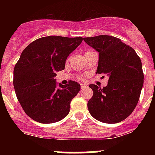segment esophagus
Listing matches in <instances>:
<instances>
[{
    "label": "esophagus",
    "mask_w": 155,
    "mask_h": 155,
    "mask_svg": "<svg viewBox=\"0 0 155 155\" xmlns=\"http://www.w3.org/2000/svg\"><path fill=\"white\" fill-rule=\"evenodd\" d=\"M81 89H84V88H86V87H87V84H81Z\"/></svg>",
    "instance_id": "esophagus-1"
}]
</instances>
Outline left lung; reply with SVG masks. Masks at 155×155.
<instances>
[{"label":"left lung","instance_id":"1","mask_svg":"<svg viewBox=\"0 0 155 155\" xmlns=\"http://www.w3.org/2000/svg\"><path fill=\"white\" fill-rule=\"evenodd\" d=\"M99 53L97 74L109 76L106 87L90 84L93 96L87 109L95 120L117 124L127 119L136 108L143 84L140 58L135 50L111 35L84 38Z\"/></svg>","mask_w":155,"mask_h":155}]
</instances>
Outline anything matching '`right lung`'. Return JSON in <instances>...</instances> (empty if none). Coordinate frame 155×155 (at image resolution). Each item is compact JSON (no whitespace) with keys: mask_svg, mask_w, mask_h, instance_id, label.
<instances>
[{"mask_svg":"<svg viewBox=\"0 0 155 155\" xmlns=\"http://www.w3.org/2000/svg\"><path fill=\"white\" fill-rule=\"evenodd\" d=\"M82 37H42L22 51L14 69L13 84L18 102L30 118L53 124L68 116L71 102L81 89L70 81L63 85L54 78L65 68L66 60L81 43Z\"/></svg>","mask_w":155,"mask_h":155,"instance_id":"1","label":"right lung"}]
</instances>
